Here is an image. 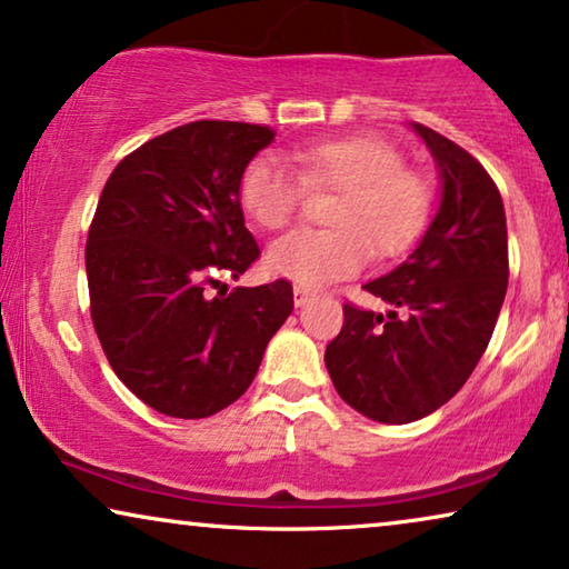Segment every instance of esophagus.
<instances>
[{"instance_id": "34e87169", "label": "esophagus", "mask_w": 569, "mask_h": 569, "mask_svg": "<svg viewBox=\"0 0 569 569\" xmlns=\"http://www.w3.org/2000/svg\"><path fill=\"white\" fill-rule=\"evenodd\" d=\"M312 297L315 293H312V289H307V286H301V283L293 286V305L297 307H305Z\"/></svg>"}]
</instances>
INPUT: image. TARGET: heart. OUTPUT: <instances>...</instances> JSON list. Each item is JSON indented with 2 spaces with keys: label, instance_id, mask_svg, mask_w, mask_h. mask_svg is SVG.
I'll return each instance as SVG.
<instances>
[{
  "label": "heart",
  "instance_id": "heart-1",
  "mask_svg": "<svg viewBox=\"0 0 569 569\" xmlns=\"http://www.w3.org/2000/svg\"><path fill=\"white\" fill-rule=\"evenodd\" d=\"M309 189L336 192L325 231H293L268 249L272 276L328 286L363 270L369 257H398L421 237L431 213L429 181L406 169L403 153L380 134H346L293 150ZM301 181L270 156H257L239 177V206L264 231L289 226L301 206Z\"/></svg>",
  "mask_w": 569,
  "mask_h": 569
}]
</instances>
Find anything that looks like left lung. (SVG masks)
Listing matches in <instances>:
<instances>
[{
	"instance_id": "1",
	"label": "left lung",
	"mask_w": 569,
	"mask_h": 569,
	"mask_svg": "<svg viewBox=\"0 0 569 569\" xmlns=\"http://www.w3.org/2000/svg\"><path fill=\"white\" fill-rule=\"evenodd\" d=\"M411 127L435 158L442 200L408 260L363 286L390 312L346 305L343 328L325 348L338 396L380 423L423 419L463 388L510 276L502 197L487 169L439 132Z\"/></svg>"
}]
</instances>
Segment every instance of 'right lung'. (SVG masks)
Instances as JSON below:
<instances>
[{
    "instance_id": "1",
    "label": "right lung",
    "mask_w": 569,
    "mask_h": 569,
    "mask_svg": "<svg viewBox=\"0 0 569 569\" xmlns=\"http://www.w3.org/2000/svg\"><path fill=\"white\" fill-rule=\"evenodd\" d=\"M272 140L270 127L192 121L106 181L86 244L90 317L113 372L158 413L206 419L231 406L291 315L283 278L208 293L260 257L237 189Z\"/></svg>"
}]
</instances>
